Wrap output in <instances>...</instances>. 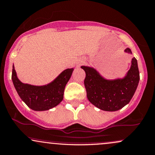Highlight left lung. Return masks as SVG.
<instances>
[{"instance_id":"8db88e82","label":"left lung","mask_w":155,"mask_h":155,"mask_svg":"<svg viewBox=\"0 0 155 155\" xmlns=\"http://www.w3.org/2000/svg\"><path fill=\"white\" fill-rule=\"evenodd\" d=\"M124 51L132 54L129 48ZM81 68L86 74L84 83L89 101L104 111H118L129 104L139 82V71L135 58L132 59L128 72L122 79L108 80L93 68Z\"/></svg>"}]
</instances>
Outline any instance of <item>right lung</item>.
Returning a JSON list of instances; mask_svg holds the SVG:
<instances>
[{"mask_svg":"<svg viewBox=\"0 0 155 155\" xmlns=\"http://www.w3.org/2000/svg\"><path fill=\"white\" fill-rule=\"evenodd\" d=\"M74 68L63 71L54 81L44 86H33L19 81L13 65L12 79L20 98L34 111H46L58 106L63 101L64 90Z\"/></svg>","mask_w":155,"mask_h":155,"instance_id":"right-lung-1","label":"right lung"}]
</instances>
